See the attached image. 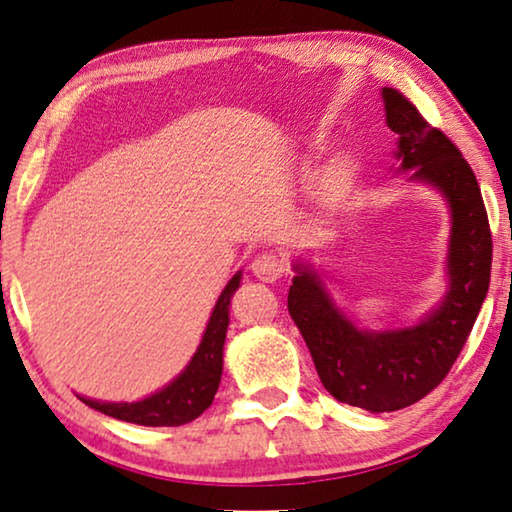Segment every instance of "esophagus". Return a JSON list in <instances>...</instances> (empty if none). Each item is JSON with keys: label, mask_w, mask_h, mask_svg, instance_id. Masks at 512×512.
I'll return each instance as SVG.
<instances>
[{"label": "esophagus", "mask_w": 512, "mask_h": 512, "mask_svg": "<svg viewBox=\"0 0 512 512\" xmlns=\"http://www.w3.org/2000/svg\"><path fill=\"white\" fill-rule=\"evenodd\" d=\"M285 262L281 257L274 255V252H264V255H257L255 262H252V274L260 278L262 283H276L285 276Z\"/></svg>", "instance_id": "esophagus-1"}]
</instances>
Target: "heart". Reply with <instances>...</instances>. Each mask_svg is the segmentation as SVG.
Listing matches in <instances>:
<instances>
[{"label":"heart","mask_w":512,"mask_h":512,"mask_svg":"<svg viewBox=\"0 0 512 512\" xmlns=\"http://www.w3.org/2000/svg\"><path fill=\"white\" fill-rule=\"evenodd\" d=\"M360 185V166L349 154H339L320 170L313 185V213L320 220L342 215L356 199Z\"/></svg>","instance_id":"1"}]
</instances>
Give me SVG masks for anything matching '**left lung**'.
Instances as JSON below:
<instances>
[{"label": "left lung", "mask_w": 512, "mask_h": 512, "mask_svg": "<svg viewBox=\"0 0 512 512\" xmlns=\"http://www.w3.org/2000/svg\"><path fill=\"white\" fill-rule=\"evenodd\" d=\"M386 126L398 135V170L433 187L449 210L447 290L419 323L358 327L339 309L311 262L295 260L288 311L309 346L325 391L367 412H395L433 391L466 344L489 290L492 231L482 194L456 145L428 126L395 88H381Z\"/></svg>", "instance_id": "8db88e82"}]
</instances>
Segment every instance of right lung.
I'll use <instances>...</instances> for the list:
<instances>
[{"mask_svg":"<svg viewBox=\"0 0 512 512\" xmlns=\"http://www.w3.org/2000/svg\"><path fill=\"white\" fill-rule=\"evenodd\" d=\"M238 285H241V271H236L234 278L224 285L222 295L217 297L206 332H203L201 344L192 360L161 391L147 395L142 400H135V403H102V400L84 398V395H79V398L88 407H93V410L107 414V417L138 426H182L201 417L213 405L217 386H220L222 379L224 339H227L229 327V302L238 290Z\"/></svg>","mask_w":512,"mask_h":512,"instance_id":"right-lung-1","label":"right lung"}]
</instances>
